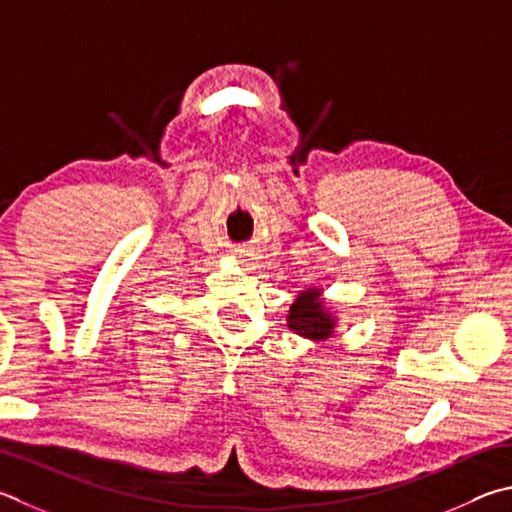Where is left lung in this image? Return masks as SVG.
Here are the masks:
<instances>
[{"instance_id":"1","label":"left lung","mask_w":512,"mask_h":512,"mask_svg":"<svg viewBox=\"0 0 512 512\" xmlns=\"http://www.w3.org/2000/svg\"><path fill=\"white\" fill-rule=\"evenodd\" d=\"M288 329L295 331L297 336L306 340L322 342L336 333L338 320L336 315L329 311L327 302H324L320 288H304L297 293L295 302L291 304L286 315Z\"/></svg>"}]
</instances>
